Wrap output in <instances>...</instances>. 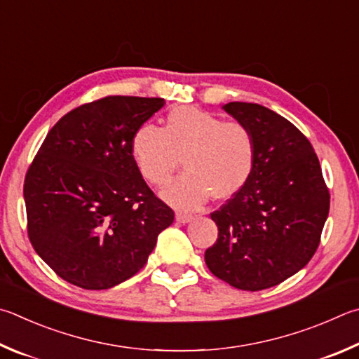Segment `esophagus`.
I'll return each instance as SVG.
<instances>
[{
    "label": "esophagus",
    "mask_w": 359,
    "mask_h": 359,
    "mask_svg": "<svg viewBox=\"0 0 359 359\" xmlns=\"http://www.w3.org/2000/svg\"><path fill=\"white\" fill-rule=\"evenodd\" d=\"M175 219H177L179 223H188V221H191V219H193V217H191V215H187V213L177 212V213H175Z\"/></svg>",
    "instance_id": "34e87169"
}]
</instances>
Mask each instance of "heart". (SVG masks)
<instances>
[{"instance_id":"1","label":"heart","mask_w":359,"mask_h":359,"mask_svg":"<svg viewBox=\"0 0 359 359\" xmlns=\"http://www.w3.org/2000/svg\"><path fill=\"white\" fill-rule=\"evenodd\" d=\"M132 155L142 179L154 187L166 185L184 160L187 172L163 191V198L193 210L210 196L227 201L242 191L256 168L257 147L246 123L179 107L168 113L163 128L144 123L136 130Z\"/></svg>"}]
</instances>
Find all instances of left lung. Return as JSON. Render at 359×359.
I'll return each instance as SVG.
<instances>
[{"instance_id": "obj_1", "label": "left lung", "mask_w": 359, "mask_h": 359, "mask_svg": "<svg viewBox=\"0 0 359 359\" xmlns=\"http://www.w3.org/2000/svg\"><path fill=\"white\" fill-rule=\"evenodd\" d=\"M224 109L256 138V168L242 191L210 213L218 238L205 251L215 276L257 292L281 284L314 256L330 212V191L309 140L257 103Z\"/></svg>"}]
</instances>
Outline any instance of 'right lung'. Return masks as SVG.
I'll use <instances>...</instances> for the list:
<instances>
[{"label": "right lung", "instance_id": "right-lung-1", "mask_svg": "<svg viewBox=\"0 0 359 359\" xmlns=\"http://www.w3.org/2000/svg\"><path fill=\"white\" fill-rule=\"evenodd\" d=\"M165 105L108 95L57 121L25 175L26 229L45 264L86 290L109 289L146 265L174 210L154 194L132 138Z\"/></svg>", "mask_w": 359, "mask_h": 359}]
</instances>
